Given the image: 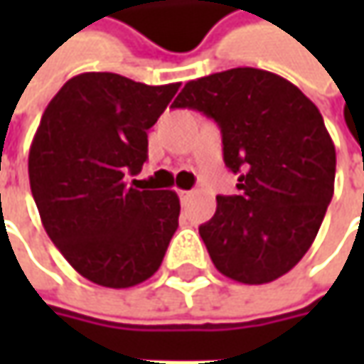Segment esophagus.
Returning <instances> with one entry per match:
<instances>
[{
  "label": "esophagus",
  "mask_w": 364,
  "mask_h": 364,
  "mask_svg": "<svg viewBox=\"0 0 364 364\" xmlns=\"http://www.w3.org/2000/svg\"><path fill=\"white\" fill-rule=\"evenodd\" d=\"M190 194H192V192H188V190H178V196H180V200H182V203H186V200H188Z\"/></svg>",
  "instance_id": "34e87169"
}]
</instances>
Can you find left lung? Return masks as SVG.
I'll list each match as a JSON object with an SVG mask.
<instances>
[{
    "label": "left lung",
    "instance_id": "8db88e82",
    "mask_svg": "<svg viewBox=\"0 0 364 364\" xmlns=\"http://www.w3.org/2000/svg\"><path fill=\"white\" fill-rule=\"evenodd\" d=\"M172 107L203 111L223 133L239 194L217 196L198 229L223 275L259 286L287 273L314 243L336 172V149L318 107L279 75L231 68L188 80Z\"/></svg>",
    "mask_w": 364,
    "mask_h": 364
}]
</instances>
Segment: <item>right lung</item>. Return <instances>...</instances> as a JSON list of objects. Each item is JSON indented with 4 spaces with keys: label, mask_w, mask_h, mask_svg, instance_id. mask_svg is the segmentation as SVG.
I'll return each instance as SVG.
<instances>
[{
    "label": "right lung",
    "mask_w": 364,
    "mask_h": 364,
    "mask_svg": "<svg viewBox=\"0 0 364 364\" xmlns=\"http://www.w3.org/2000/svg\"><path fill=\"white\" fill-rule=\"evenodd\" d=\"M180 82L149 87L113 73L66 80L36 129L28 174L42 225L64 259L103 287H132L160 269L178 229L174 190L125 176L147 158V129Z\"/></svg>",
    "instance_id": "obj_1"
}]
</instances>
